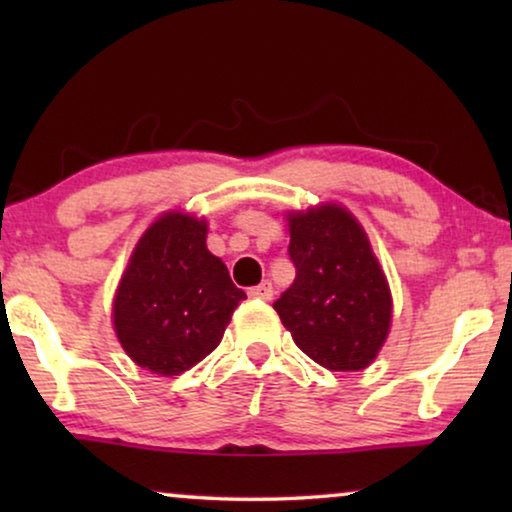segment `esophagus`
Masks as SVG:
<instances>
[{"label":"esophagus","mask_w":512,"mask_h":512,"mask_svg":"<svg viewBox=\"0 0 512 512\" xmlns=\"http://www.w3.org/2000/svg\"><path fill=\"white\" fill-rule=\"evenodd\" d=\"M249 296L256 298V300H270L272 298V282H261L258 286H254V289H249Z\"/></svg>","instance_id":"esophagus-1"}]
</instances>
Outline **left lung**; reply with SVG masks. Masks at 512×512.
I'll list each match as a JSON object with an SVG mask.
<instances>
[{
    "mask_svg": "<svg viewBox=\"0 0 512 512\" xmlns=\"http://www.w3.org/2000/svg\"><path fill=\"white\" fill-rule=\"evenodd\" d=\"M296 279L275 307L296 345L328 370H361L391 324V293L359 221L324 205L289 214Z\"/></svg>",
    "mask_w": 512,
    "mask_h": 512,
    "instance_id": "8db88e82",
    "label": "left lung"
}]
</instances>
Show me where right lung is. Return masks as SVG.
Returning <instances> with one entry per match:
<instances>
[{
  "mask_svg": "<svg viewBox=\"0 0 512 512\" xmlns=\"http://www.w3.org/2000/svg\"><path fill=\"white\" fill-rule=\"evenodd\" d=\"M205 240V221L179 212L160 216L118 284V340L137 366L156 375H179L214 352L247 298Z\"/></svg>",
  "mask_w": 512,
  "mask_h": 512,
  "instance_id": "add662e5",
  "label": "right lung"
}]
</instances>
